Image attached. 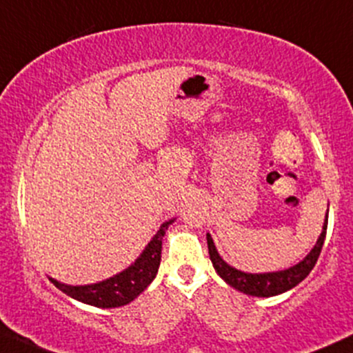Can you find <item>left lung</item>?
<instances>
[{"label":"left lung","mask_w":353,"mask_h":353,"mask_svg":"<svg viewBox=\"0 0 353 353\" xmlns=\"http://www.w3.org/2000/svg\"><path fill=\"white\" fill-rule=\"evenodd\" d=\"M326 225H328V216L323 225V232H321L320 239H318L316 245H314L313 250L299 262L298 265L291 267V269L279 270V272H269V274H247L242 270H236L233 267H230L223 259L220 257V254L216 252L213 239L208 233V252H210V259L213 262L214 270L218 272V276L228 283L232 288L239 289V291L245 292V294L250 296H259V298H269V296L281 294V292L289 291L294 285H298L303 279H306L307 274L311 272L314 264H316L318 257L321 254V248H323V242L326 236Z\"/></svg>","instance_id":"left-lung-1"}]
</instances>
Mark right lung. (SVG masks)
<instances>
[{
    "instance_id": "add662e5",
    "label": "right lung",
    "mask_w": 353,
    "mask_h": 353,
    "mask_svg": "<svg viewBox=\"0 0 353 353\" xmlns=\"http://www.w3.org/2000/svg\"><path fill=\"white\" fill-rule=\"evenodd\" d=\"M172 223V220L161 226L150 243L147 245L143 254L135 261V264L130 265L123 272L117 274L114 277L103 281L98 284L89 285H68L50 279L57 289L70 296V298L83 301L91 306L98 307H118L128 304L137 298L140 292L147 289V285L154 281L161 265V252H162V236L165 235L167 226Z\"/></svg>"
}]
</instances>
